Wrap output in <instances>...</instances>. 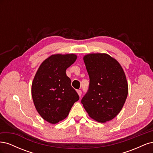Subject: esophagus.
Returning a JSON list of instances; mask_svg holds the SVG:
<instances>
[{
	"label": "esophagus",
	"instance_id": "esophagus-1",
	"mask_svg": "<svg viewBox=\"0 0 153 153\" xmlns=\"http://www.w3.org/2000/svg\"><path fill=\"white\" fill-rule=\"evenodd\" d=\"M77 93L78 95H79L80 97H81V96H82V91L81 90H77Z\"/></svg>",
	"mask_w": 153,
	"mask_h": 153
}]
</instances>
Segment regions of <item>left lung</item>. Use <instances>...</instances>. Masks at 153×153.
I'll list each match as a JSON object with an SVG mask.
<instances>
[{
  "mask_svg": "<svg viewBox=\"0 0 153 153\" xmlns=\"http://www.w3.org/2000/svg\"><path fill=\"white\" fill-rule=\"evenodd\" d=\"M84 61L90 80L81 102L91 118L100 123L109 121L117 116L126 101V75L120 64L108 54H87Z\"/></svg>",
  "mask_w": 153,
  "mask_h": 153,
  "instance_id": "left-lung-1",
  "label": "left lung"
}]
</instances>
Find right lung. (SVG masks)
Wrapping results in <instances>:
<instances>
[{"label":"right lung","mask_w":153,"mask_h":153,"mask_svg":"<svg viewBox=\"0 0 153 153\" xmlns=\"http://www.w3.org/2000/svg\"><path fill=\"white\" fill-rule=\"evenodd\" d=\"M75 54H55L42 62L32 84V97L41 117L51 123L62 121L79 96L71 85L66 70L75 62Z\"/></svg>","instance_id":"obj_1"}]
</instances>
